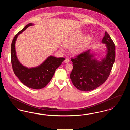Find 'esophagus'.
Segmentation results:
<instances>
[{
    "label": "esophagus",
    "instance_id": "34e87169",
    "mask_svg": "<svg viewBox=\"0 0 130 130\" xmlns=\"http://www.w3.org/2000/svg\"><path fill=\"white\" fill-rule=\"evenodd\" d=\"M65 62L66 63H68L70 62V60L68 59V58H66L65 60Z\"/></svg>",
    "mask_w": 130,
    "mask_h": 130
}]
</instances>
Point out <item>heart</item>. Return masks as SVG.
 <instances>
[{
    "mask_svg": "<svg viewBox=\"0 0 130 130\" xmlns=\"http://www.w3.org/2000/svg\"><path fill=\"white\" fill-rule=\"evenodd\" d=\"M82 37V34L81 33H77L67 37L64 41V44L65 46L67 47H72L76 44L73 48L74 51L76 53L81 52L85 50L88 45L91 41V36H86L81 41L77 44V43L81 39ZM60 48L62 50H64V47L62 46H60Z\"/></svg>",
    "mask_w": 130,
    "mask_h": 130,
    "instance_id": "b5f03b06",
    "label": "heart"
}]
</instances>
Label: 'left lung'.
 <instances>
[{"label": "left lung", "mask_w": 130, "mask_h": 130, "mask_svg": "<svg viewBox=\"0 0 130 130\" xmlns=\"http://www.w3.org/2000/svg\"><path fill=\"white\" fill-rule=\"evenodd\" d=\"M105 33L102 40L107 48L105 58L97 60L89 49L71 58L73 68L70 77L74 86L81 91H88L97 88L110 75L115 60V46L108 33Z\"/></svg>", "instance_id": "8db88e82"}]
</instances>
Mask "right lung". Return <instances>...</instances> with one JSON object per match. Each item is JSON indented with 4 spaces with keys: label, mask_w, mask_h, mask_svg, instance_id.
Instances as JSON below:
<instances>
[{
    "label": "right lung",
    "mask_w": 130,
    "mask_h": 130,
    "mask_svg": "<svg viewBox=\"0 0 130 130\" xmlns=\"http://www.w3.org/2000/svg\"><path fill=\"white\" fill-rule=\"evenodd\" d=\"M33 25L30 23L15 36L11 47V58L13 70L19 80L25 85L33 89H41L46 86L52 78L55 70L61 65L65 58H56L50 56L40 65L27 68L22 65L16 56L15 42L19 34L29 26Z\"/></svg>",
    "instance_id": "obj_1"
}]
</instances>
